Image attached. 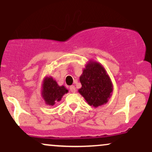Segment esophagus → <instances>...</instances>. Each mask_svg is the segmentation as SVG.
<instances>
[{
    "label": "esophagus",
    "mask_w": 152,
    "mask_h": 152,
    "mask_svg": "<svg viewBox=\"0 0 152 152\" xmlns=\"http://www.w3.org/2000/svg\"><path fill=\"white\" fill-rule=\"evenodd\" d=\"M69 88H70L71 92H72V93H75L76 92V88H75L74 86H71L69 87Z\"/></svg>",
    "instance_id": "obj_1"
}]
</instances>
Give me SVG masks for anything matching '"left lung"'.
<instances>
[{"label": "left lung", "instance_id": "left-lung-1", "mask_svg": "<svg viewBox=\"0 0 152 152\" xmlns=\"http://www.w3.org/2000/svg\"><path fill=\"white\" fill-rule=\"evenodd\" d=\"M82 87L78 92L90 106L97 107L108 102L112 92V84L105 69L100 64L90 62L80 77Z\"/></svg>", "mask_w": 152, "mask_h": 152}]
</instances>
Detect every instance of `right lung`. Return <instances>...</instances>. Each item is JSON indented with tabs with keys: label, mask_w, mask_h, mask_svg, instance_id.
<instances>
[{
	"label": "right lung",
	"mask_w": 152,
	"mask_h": 152,
	"mask_svg": "<svg viewBox=\"0 0 152 152\" xmlns=\"http://www.w3.org/2000/svg\"><path fill=\"white\" fill-rule=\"evenodd\" d=\"M68 92L64 86H59L51 77L45 78L43 83L42 95L46 104L53 106L59 102L63 96Z\"/></svg>",
	"instance_id": "1"
}]
</instances>
